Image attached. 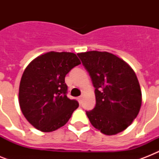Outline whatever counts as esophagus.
Returning a JSON list of instances; mask_svg holds the SVG:
<instances>
[{"label": "esophagus", "instance_id": "obj_1", "mask_svg": "<svg viewBox=\"0 0 159 159\" xmlns=\"http://www.w3.org/2000/svg\"><path fill=\"white\" fill-rule=\"evenodd\" d=\"M83 97H84V96H83V95H82V96H81V97H78V102H79L80 103H81V102H82V99H83Z\"/></svg>", "mask_w": 159, "mask_h": 159}]
</instances>
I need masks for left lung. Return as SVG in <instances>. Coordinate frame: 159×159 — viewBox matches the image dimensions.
Segmentation results:
<instances>
[{
  "label": "left lung",
  "mask_w": 159,
  "mask_h": 159,
  "mask_svg": "<svg viewBox=\"0 0 159 159\" xmlns=\"http://www.w3.org/2000/svg\"><path fill=\"white\" fill-rule=\"evenodd\" d=\"M94 86L96 106L87 111L90 122L106 135L124 131L137 117L142 105L138 78L129 65L108 52L77 53Z\"/></svg>",
  "instance_id": "1"
}]
</instances>
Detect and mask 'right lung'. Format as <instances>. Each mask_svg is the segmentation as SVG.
<instances>
[{"instance_id":"1","label":"right lung","mask_w":159,"mask_h":159,"mask_svg":"<svg viewBox=\"0 0 159 159\" xmlns=\"http://www.w3.org/2000/svg\"><path fill=\"white\" fill-rule=\"evenodd\" d=\"M81 64L73 53L51 51L31 61L25 69L19 88V104L26 120L39 130L61 128L79 106L67 97L65 76Z\"/></svg>"}]
</instances>
